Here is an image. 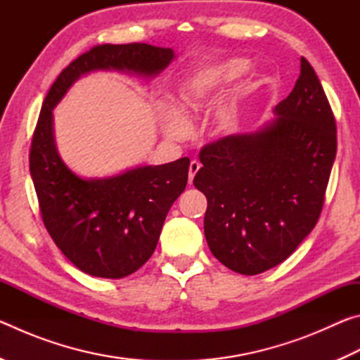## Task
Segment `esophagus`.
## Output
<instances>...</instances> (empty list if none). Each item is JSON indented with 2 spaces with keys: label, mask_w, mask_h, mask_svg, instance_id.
Wrapping results in <instances>:
<instances>
[{
  "label": "esophagus",
  "mask_w": 360,
  "mask_h": 360,
  "mask_svg": "<svg viewBox=\"0 0 360 360\" xmlns=\"http://www.w3.org/2000/svg\"><path fill=\"white\" fill-rule=\"evenodd\" d=\"M200 167H202V165H200V162H197V160L191 162V167H188V184H192V182H193L195 174L198 173Z\"/></svg>",
  "instance_id": "34e87169"
}]
</instances>
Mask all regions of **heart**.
Instances as JSON below:
<instances>
[{
    "label": "heart",
    "mask_w": 360,
    "mask_h": 360,
    "mask_svg": "<svg viewBox=\"0 0 360 360\" xmlns=\"http://www.w3.org/2000/svg\"><path fill=\"white\" fill-rule=\"evenodd\" d=\"M248 70V60L235 57L225 60V62L219 63L214 68L205 71L203 75L191 79V81L182 87L179 94L182 112L186 115L202 112L219 90L225 87V85L235 82L236 79H240ZM233 119V112L222 115L221 129L227 130ZM163 130H165V135L168 138L174 139V141H181V139H186L188 136V133H191V124H188V120L184 115L172 112L163 119Z\"/></svg>",
    "instance_id": "obj_1"
}]
</instances>
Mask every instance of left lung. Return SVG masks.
<instances>
[{"instance_id":"obj_1","label":"left lung","mask_w":360,"mask_h":360,"mask_svg":"<svg viewBox=\"0 0 360 360\" xmlns=\"http://www.w3.org/2000/svg\"><path fill=\"white\" fill-rule=\"evenodd\" d=\"M273 114L257 130L205 146L193 178L208 200L212 255L249 276L281 264L311 233L337 154L332 109L307 58Z\"/></svg>"}]
</instances>
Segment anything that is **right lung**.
<instances>
[{"mask_svg": "<svg viewBox=\"0 0 360 360\" xmlns=\"http://www.w3.org/2000/svg\"><path fill=\"white\" fill-rule=\"evenodd\" d=\"M176 57L173 49L138 42L96 46L60 72L42 103L30 150V174L42 222L65 257L90 276L119 279L149 260L169 208L184 192L191 160L184 157L105 178H84L58 154L53 109L90 72L154 79Z\"/></svg>", "mask_w": 360, "mask_h": 360, "instance_id": "1", "label": "right lung"}]
</instances>
